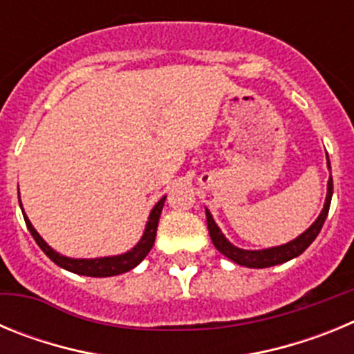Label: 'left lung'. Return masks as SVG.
<instances>
[{
  "mask_svg": "<svg viewBox=\"0 0 354 354\" xmlns=\"http://www.w3.org/2000/svg\"><path fill=\"white\" fill-rule=\"evenodd\" d=\"M328 159V154H326ZM328 168H330V159H328ZM331 195H333V179H328V192H326V200H324V207L321 211V214L317 216V220L306 228L305 232L299 234L296 239L289 241L286 245L273 246V248H264V250H243L234 246L230 241L225 237V234L221 232L220 227L216 225V221L212 220V214L209 212V209H205V218H207V228L209 236H211L212 245L216 246V250L220 253H223L225 257L230 259L232 262L239 266H245V268H253V270H262V268H271V266L283 264V262L290 261V259L298 257L305 252L308 246L314 243V239L317 237V234L321 232L323 228L324 220H326L328 211H330L331 204Z\"/></svg>",
  "mask_w": 354,
  "mask_h": 354,
  "instance_id": "obj_1",
  "label": "left lung"
}]
</instances>
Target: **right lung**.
Listing matches in <instances>:
<instances>
[{
  "mask_svg": "<svg viewBox=\"0 0 354 354\" xmlns=\"http://www.w3.org/2000/svg\"><path fill=\"white\" fill-rule=\"evenodd\" d=\"M165 200L167 196H162L158 204L152 207L149 214V221L145 225V230H143L142 239L126 253H120V255H111V257H95V259H72L65 257L62 253H58L56 250H53L51 246L46 243V241L40 237V234L37 232L35 227L31 225V221L28 220V216L24 214V221H26V227L30 230V234L33 236V239L37 241V245L40 246L46 255L55 262L56 266H60L64 270L71 271V273L83 274V277H97V278H104V277H115V274L127 273V271L134 270L143 259L149 255V252L154 246L156 241V232H158V223H159V216H161L162 205H165ZM19 205L23 209V204L19 200Z\"/></svg>",
  "mask_w": 354,
  "mask_h": 354,
  "instance_id": "add662e5",
  "label": "right lung"
}]
</instances>
